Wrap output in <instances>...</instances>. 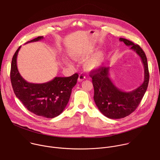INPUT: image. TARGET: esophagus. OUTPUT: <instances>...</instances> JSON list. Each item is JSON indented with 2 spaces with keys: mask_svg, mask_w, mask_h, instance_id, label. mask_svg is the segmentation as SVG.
Masks as SVG:
<instances>
[{
  "mask_svg": "<svg viewBox=\"0 0 160 160\" xmlns=\"http://www.w3.org/2000/svg\"><path fill=\"white\" fill-rule=\"evenodd\" d=\"M85 78V75H84L83 73H80V74L79 75V76H78V82H82V81H83Z\"/></svg>",
  "mask_w": 160,
  "mask_h": 160,
  "instance_id": "obj_1",
  "label": "esophagus"
}]
</instances>
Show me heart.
Segmentation results:
<instances>
[{"instance_id":"heart-1","label":"heart","mask_w":160,"mask_h":160,"mask_svg":"<svg viewBox=\"0 0 160 160\" xmlns=\"http://www.w3.org/2000/svg\"><path fill=\"white\" fill-rule=\"evenodd\" d=\"M72 58L74 60L77 61H80V60H85L87 59L89 56V54L87 52H74L72 53ZM104 61V56L102 53L99 52L93 57L90 58L88 59L85 64H84V67L87 70L91 71V70H96L98 68L101 66L102 62ZM68 64H70V63H67Z\"/></svg>"}]
</instances>
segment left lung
<instances>
[{
	"label": "left lung",
	"mask_w": 160,
	"mask_h": 160,
	"mask_svg": "<svg viewBox=\"0 0 160 160\" xmlns=\"http://www.w3.org/2000/svg\"><path fill=\"white\" fill-rule=\"evenodd\" d=\"M127 46L136 52L141 59L144 69L143 83L136 89L125 92L119 89L109 78V67H101L90 73L94 88V99L99 110L111 119H120L126 117L133 112L140 104L147 90L149 73L146 56L139 45L120 38Z\"/></svg>",
	"instance_id": "1"
}]
</instances>
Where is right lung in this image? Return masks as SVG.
Masks as SVG:
<instances>
[{
    "label": "right lung",
    "mask_w": 160,
    "mask_h": 160,
    "mask_svg": "<svg viewBox=\"0 0 160 160\" xmlns=\"http://www.w3.org/2000/svg\"><path fill=\"white\" fill-rule=\"evenodd\" d=\"M38 37L26 43L40 41ZM21 46L14 53L11 62V81L16 96L25 107L37 116L53 118L64 111L69 101L72 90L76 85L78 75L69 77H55L43 83H33L22 78L17 67V56Z\"/></svg>",
    "instance_id": "obj_1"
}]
</instances>
